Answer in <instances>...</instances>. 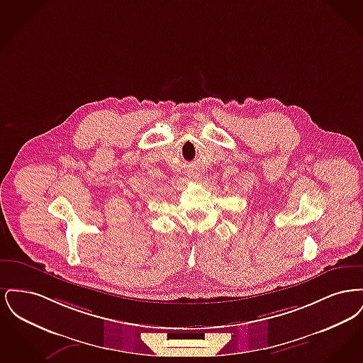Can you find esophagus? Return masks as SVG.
Masks as SVG:
<instances>
[{"instance_id":"1","label":"esophagus","mask_w":363,"mask_h":363,"mask_svg":"<svg viewBox=\"0 0 363 363\" xmlns=\"http://www.w3.org/2000/svg\"><path fill=\"white\" fill-rule=\"evenodd\" d=\"M188 177H189L191 181H194V179L199 178V174L194 173V172H190V173H188Z\"/></svg>"}]
</instances>
